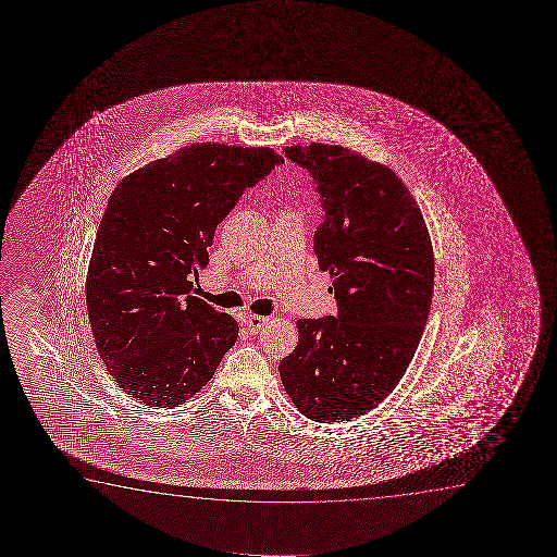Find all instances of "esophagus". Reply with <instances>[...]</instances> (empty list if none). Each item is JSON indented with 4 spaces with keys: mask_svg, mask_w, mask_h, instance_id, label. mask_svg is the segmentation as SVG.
Listing matches in <instances>:
<instances>
[{
    "mask_svg": "<svg viewBox=\"0 0 557 557\" xmlns=\"http://www.w3.org/2000/svg\"><path fill=\"white\" fill-rule=\"evenodd\" d=\"M244 323L251 335H257L259 331L264 329V325H268V318H262V315H245Z\"/></svg>",
    "mask_w": 557,
    "mask_h": 557,
    "instance_id": "1",
    "label": "esophagus"
}]
</instances>
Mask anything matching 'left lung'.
<instances>
[{
  "mask_svg": "<svg viewBox=\"0 0 557 557\" xmlns=\"http://www.w3.org/2000/svg\"><path fill=\"white\" fill-rule=\"evenodd\" d=\"M283 152L310 173L320 196L313 251L333 280L338 312L297 321V348L280 374L305 417L343 422L381 404L411 363L432 305L434 251L394 171L343 146Z\"/></svg>",
  "mask_w": 557,
  "mask_h": 557,
  "instance_id": "left-lung-1",
  "label": "left lung"
}]
</instances>
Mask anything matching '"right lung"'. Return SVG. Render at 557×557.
I'll list each match as a JSON object with an SVG mask.
<instances>
[{
  "instance_id": "1",
  "label": "right lung",
  "mask_w": 557,
  "mask_h": 557,
  "mask_svg": "<svg viewBox=\"0 0 557 557\" xmlns=\"http://www.w3.org/2000/svg\"><path fill=\"white\" fill-rule=\"evenodd\" d=\"M283 163L272 148L184 146L117 184L87 272V312L108 373L150 407H178L236 344V320L196 297L214 230Z\"/></svg>"
}]
</instances>
